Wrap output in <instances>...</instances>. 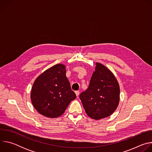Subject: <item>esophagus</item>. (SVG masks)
<instances>
[{
    "label": "esophagus",
    "instance_id": "1",
    "mask_svg": "<svg viewBox=\"0 0 152 152\" xmlns=\"http://www.w3.org/2000/svg\"><path fill=\"white\" fill-rule=\"evenodd\" d=\"M75 94H76V96L78 97V96H79V91H75Z\"/></svg>",
    "mask_w": 152,
    "mask_h": 152
}]
</instances>
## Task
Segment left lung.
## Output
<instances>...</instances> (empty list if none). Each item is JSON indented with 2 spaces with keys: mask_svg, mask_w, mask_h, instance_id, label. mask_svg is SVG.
Listing matches in <instances>:
<instances>
[{
  "mask_svg": "<svg viewBox=\"0 0 152 152\" xmlns=\"http://www.w3.org/2000/svg\"><path fill=\"white\" fill-rule=\"evenodd\" d=\"M88 89L79 98L85 111L94 120L110 116L120 101V86L114 74L103 64L96 62Z\"/></svg>",
  "mask_w": 152,
  "mask_h": 152,
  "instance_id": "8db88e82",
  "label": "left lung"
}]
</instances>
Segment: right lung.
I'll return each mask as SVG.
<instances>
[{"instance_id": "add662e5", "label": "right lung", "mask_w": 152, "mask_h": 152, "mask_svg": "<svg viewBox=\"0 0 152 152\" xmlns=\"http://www.w3.org/2000/svg\"><path fill=\"white\" fill-rule=\"evenodd\" d=\"M66 73V66L58 64L41 73L34 81L31 99L40 114L52 118L58 117L76 99Z\"/></svg>"}]
</instances>
